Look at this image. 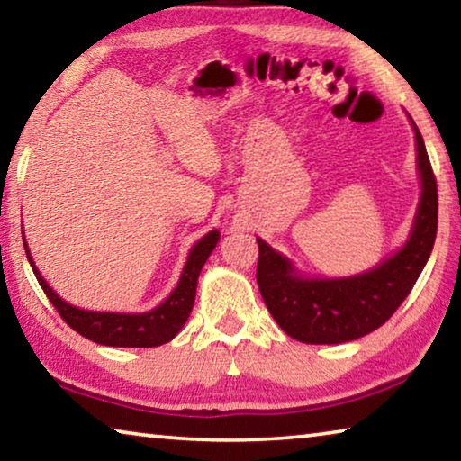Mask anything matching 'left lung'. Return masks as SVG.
<instances>
[{
  "instance_id": "obj_1",
  "label": "left lung",
  "mask_w": 461,
  "mask_h": 461,
  "mask_svg": "<svg viewBox=\"0 0 461 461\" xmlns=\"http://www.w3.org/2000/svg\"><path fill=\"white\" fill-rule=\"evenodd\" d=\"M420 201L409 241L399 252L364 275L349 278H303L291 260L258 241L256 280L264 303L293 339L343 343L384 325L423 272L437 236V181L415 122Z\"/></svg>"
}]
</instances>
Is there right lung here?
I'll use <instances>...</instances> for the list:
<instances>
[{"instance_id": "add662e5", "label": "right lung", "mask_w": 461, "mask_h": 461, "mask_svg": "<svg viewBox=\"0 0 461 461\" xmlns=\"http://www.w3.org/2000/svg\"><path fill=\"white\" fill-rule=\"evenodd\" d=\"M220 240V231L213 230L207 236H203L197 244L193 246L189 258L183 268L181 280L173 293H170L165 303H160L158 307L148 311V313H97V311H83L73 305H68L67 301H62L60 296L46 285V280L41 276L36 264L30 256L28 244L24 240L26 256L30 267H32L36 280L41 283L44 294L49 296V301L59 311L71 330L81 333L83 338H87L101 346H113V348H154L162 346L175 338V335L183 330V325L189 319L194 303V293H197V280L203 264L207 262L209 254L213 252V248Z\"/></svg>"}]
</instances>
